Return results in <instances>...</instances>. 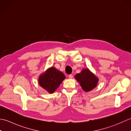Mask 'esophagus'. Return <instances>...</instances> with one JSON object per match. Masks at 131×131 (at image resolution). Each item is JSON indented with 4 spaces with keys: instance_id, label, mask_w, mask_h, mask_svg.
Listing matches in <instances>:
<instances>
[{
    "instance_id": "esophagus-1",
    "label": "esophagus",
    "mask_w": 131,
    "mask_h": 131,
    "mask_svg": "<svg viewBox=\"0 0 131 131\" xmlns=\"http://www.w3.org/2000/svg\"><path fill=\"white\" fill-rule=\"evenodd\" d=\"M68 77L69 79H72L73 78V75H72V74H69Z\"/></svg>"
}]
</instances>
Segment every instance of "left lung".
Returning a JSON list of instances; mask_svg holds the SVG:
<instances>
[{
  "instance_id": "obj_1",
  "label": "left lung",
  "mask_w": 131,
  "mask_h": 131,
  "mask_svg": "<svg viewBox=\"0 0 131 131\" xmlns=\"http://www.w3.org/2000/svg\"><path fill=\"white\" fill-rule=\"evenodd\" d=\"M74 78L79 82L82 89L88 92L97 86L99 79L88 68L82 69L80 73H77Z\"/></svg>"
}]
</instances>
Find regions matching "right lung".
I'll list each match as a JSON object with an SVG mask.
<instances>
[{
  "label": "right lung",
  "mask_w": 131,
  "mask_h": 131,
  "mask_svg": "<svg viewBox=\"0 0 131 131\" xmlns=\"http://www.w3.org/2000/svg\"><path fill=\"white\" fill-rule=\"evenodd\" d=\"M65 79L66 76L63 72L54 67H51L40 74L38 83L40 86L51 94L58 89Z\"/></svg>",
  "instance_id": "obj_1"
}]
</instances>
